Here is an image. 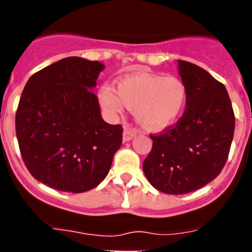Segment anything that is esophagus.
Returning <instances> with one entry per match:
<instances>
[{"label":"esophagus","mask_w":252,"mask_h":252,"mask_svg":"<svg viewBox=\"0 0 252 252\" xmlns=\"http://www.w3.org/2000/svg\"><path fill=\"white\" fill-rule=\"evenodd\" d=\"M137 134V130L134 128H130V126H126L123 131V141H129L132 137H135V135Z\"/></svg>","instance_id":"34e87169"}]
</instances>
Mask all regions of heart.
Listing matches in <instances>:
<instances>
[{"label": "heart", "instance_id": "1", "mask_svg": "<svg viewBox=\"0 0 252 252\" xmlns=\"http://www.w3.org/2000/svg\"><path fill=\"white\" fill-rule=\"evenodd\" d=\"M98 98L103 108L111 114L121 112L124 105L135 111L143 128L161 130L180 117L189 91L185 83L176 77L140 72L121 78L116 92L109 86L100 88Z\"/></svg>", "mask_w": 252, "mask_h": 252}]
</instances>
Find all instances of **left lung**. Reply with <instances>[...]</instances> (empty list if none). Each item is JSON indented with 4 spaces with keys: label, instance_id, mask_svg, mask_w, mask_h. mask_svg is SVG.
I'll use <instances>...</instances> for the list:
<instances>
[{
    "label": "left lung",
    "instance_id": "1",
    "mask_svg": "<svg viewBox=\"0 0 252 252\" xmlns=\"http://www.w3.org/2000/svg\"><path fill=\"white\" fill-rule=\"evenodd\" d=\"M187 86L186 110L176 123L150 135L153 147L143 172L156 189L185 194L220 174L235 132V112L220 82L199 66L179 60Z\"/></svg>",
    "mask_w": 252,
    "mask_h": 252
}]
</instances>
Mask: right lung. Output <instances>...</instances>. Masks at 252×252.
<instances>
[{
    "mask_svg": "<svg viewBox=\"0 0 252 252\" xmlns=\"http://www.w3.org/2000/svg\"><path fill=\"white\" fill-rule=\"evenodd\" d=\"M103 68L65 58L34 73L22 91L15 116L20 153L31 174L52 189H94L122 144V126L104 122L92 91Z\"/></svg>",
    "mask_w": 252,
    "mask_h": 252,
    "instance_id": "1",
    "label": "right lung"
}]
</instances>
